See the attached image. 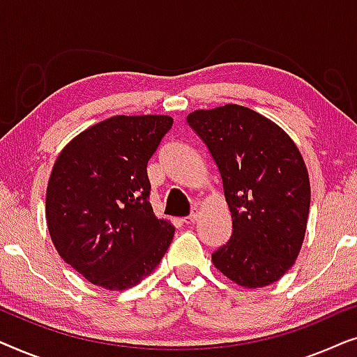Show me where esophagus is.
<instances>
[{
	"instance_id": "esophagus-1",
	"label": "esophagus",
	"mask_w": 357,
	"mask_h": 357,
	"mask_svg": "<svg viewBox=\"0 0 357 357\" xmlns=\"http://www.w3.org/2000/svg\"><path fill=\"white\" fill-rule=\"evenodd\" d=\"M198 214H199L198 208H193V209H192V213H190V216H185V218H182V222H185V224H192V222H195V221H197Z\"/></svg>"
}]
</instances>
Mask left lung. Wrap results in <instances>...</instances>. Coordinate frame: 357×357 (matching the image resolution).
<instances>
[{
  "mask_svg": "<svg viewBox=\"0 0 357 357\" xmlns=\"http://www.w3.org/2000/svg\"><path fill=\"white\" fill-rule=\"evenodd\" d=\"M188 125L221 172L232 236L211 255L232 282L255 289L281 280L304 242L310 182L294 141L248 107L195 110Z\"/></svg>",
  "mask_w": 357,
  "mask_h": 357,
  "instance_id": "left-lung-1",
  "label": "left lung"
}]
</instances>
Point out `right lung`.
I'll return each instance as SVG.
<instances>
[{
    "mask_svg": "<svg viewBox=\"0 0 357 357\" xmlns=\"http://www.w3.org/2000/svg\"><path fill=\"white\" fill-rule=\"evenodd\" d=\"M169 115H115L68 143L47 185L56 252L92 284L125 291L155 270L175 227L149 203L148 160L172 128Z\"/></svg>",
    "mask_w": 357,
    "mask_h": 357,
    "instance_id": "right-lung-1",
    "label": "right lung"
}]
</instances>
